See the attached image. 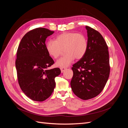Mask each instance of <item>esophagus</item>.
<instances>
[{
  "label": "esophagus",
  "mask_w": 128,
  "mask_h": 128,
  "mask_svg": "<svg viewBox=\"0 0 128 128\" xmlns=\"http://www.w3.org/2000/svg\"><path fill=\"white\" fill-rule=\"evenodd\" d=\"M60 69H61V72H64L66 70V68H60Z\"/></svg>",
  "instance_id": "esophagus-1"
}]
</instances>
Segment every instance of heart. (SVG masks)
<instances>
[{
	"label": "heart",
	"mask_w": 128,
	"mask_h": 128,
	"mask_svg": "<svg viewBox=\"0 0 128 128\" xmlns=\"http://www.w3.org/2000/svg\"><path fill=\"white\" fill-rule=\"evenodd\" d=\"M88 47L86 37L82 34L65 32L57 36L54 41L49 40L46 44L48 55L54 59L59 57L64 50L65 56L58 59L56 66L60 68L68 67L75 58L82 59L86 55Z\"/></svg>",
	"instance_id": "obj_1"
}]
</instances>
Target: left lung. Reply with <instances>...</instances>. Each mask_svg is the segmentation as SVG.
Masks as SVG:
<instances>
[{"instance_id":"left-lung-1","label":"left lung","mask_w":128,"mask_h":128,"mask_svg":"<svg viewBox=\"0 0 128 128\" xmlns=\"http://www.w3.org/2000/svg\"><path fill=\"white\" fill-rule=\"evenodd\" d=\"M88 47L86 55L72 65L70 82L74 94L83 100L96 97L107 82L110 72L109 52L98 31L86 26Z\"/></svg>"}]
</instances>
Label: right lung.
Segmentation results:
<instances>
[{
	"mask_svg": "<svg viewBox=\"0 0 128 128\" xmlns=\"http://www.w3.org/2000/svg\"><path fill=\"white\" fill-rule=\"evenodd\" d=\"M54 33L44 28L29 31L18 45L15 66L18 83L23 92L34 101L43 102L53 92L59 68L47 69L54 61L46 51V38Z\"/></svg>",
	"mask_w": 128,
	"mask_h": 128,
	"instance_id": "obj_1",
	"label": "right lung"
}]
</instances>
